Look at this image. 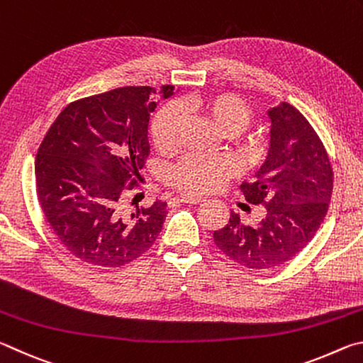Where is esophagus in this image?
Segmentation results:
<instances>
[{
  "mask_svg": "<svg viewBox=\"0 0 363 363\" xmlns=\"http://www.w3.org/2000/svg\"><path fill=\"white\" fill-rule=\"evenodd\" d=\"M176 200L181 201V203H190V205H196V203H201V201H203L201 196H195V195H189V194L177 195Z\"/></svg>",
  "mask_w": 363,
  "mask_h": 363,
  "instance_id": "34e87169",
  "label": "esophagus"
}]
</instances>
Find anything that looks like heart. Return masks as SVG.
I'll return each instance as SVG.
<instances>
[{
	"instance_id": "obj_1",
	"label": "heart",
	"mask_w": 363,
	"mask_h": 363,
	"mask_svg": "<svg viewBox=\"0 0 363 363\" xmlns=\"http://www.w3.org/2000/svg\"><path fill=\"white\" fill-rule=\"evenodd\" d=\"M196 112L210 120L218 130L237 139L240 155L247 162H257L266 150L262 138L240 136L251 121V110L242 99L232 94L187 97L174 106L164 107L152 126V140L162 153H173L181 143L182 115ZM233 173V163L227 157H206L190 153L171 171V184L189 194H210L218 190Z\"/></svg>"
}]
</instances>
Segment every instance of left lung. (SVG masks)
Here are the masks:
<instances>
[{"label": "left lung", "mask_w": 363, "mask_h": 363, "mask_svg": "<svg viewBox=\"0 0 363 363\" xmlns=\"http://www.w3.org/2000/svg\"><path fill=\"white\" fill-rule=\"evenodd\" d=\"M269 152L253 181L240 186L245 200L266 208L261 223L247 225L238 214L214 230L216 247L248 269H272L293 259L323 223L333 192L327 150L296 108H269Z\"/></svg>", "instance_id": "obj_1"}]
</instances>
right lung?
I'll return each mask as SVG.
<instances>
[{
  "instance_id": "right-lung-1",
  "label": "right lung",
  "mask_w": 363,
  "mask_h": 363,
  "mask_svg": "<svg viewBox=\"0 0 363 363\" xmlns=\"http://www.w3.org/2000/svg\"><path fill=\"white\" fill-rule=\"evenodd\" d=\"M177 91L171 84L126 86L84 97L67 106L49 128L35 162L36 194L52 232L78 259L120 267L155 242L167 201L131 211L125 208L126 190L136 189L149 157L155 99H169Z\"/></svg>"
}]
</instances>
